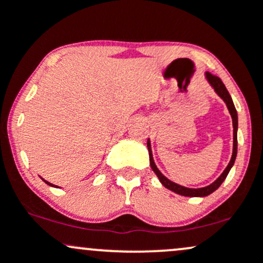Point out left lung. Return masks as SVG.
I'll use <instances>...</instances> for the list:
<instances>
[{
    "instance_id": "obj_1",
    "label": "left lung",
    "mask_w": 263,
    "mask_h": 263,
    "mask_svg": "<svg viewBox=\"0 0 263 263\" xmlns=\"http://www.w3.org/2000/svg\"><path fill=\"white\" fill-rule=\"evenodd\" d=\"M205 78H206L208 83L210 84V86L214 89V91L218 93L220 98L222 99V101L226 104V106H228V110H229V112H230L231 119H232V127H234V146H232V156H231L230 162H229L228 167H226L224 172H222L221 176H220L218 179L215 180V182L211 183L210 185L204 186V188H198V189L186 188V186L179 185V184L172 182V180L168 179L167 177L163 176V174L161 173V171L157 168L156 163H155V161H153L152 148H151V141H149V138L147 140V147H148V152H149L151 168H152L153 172L157 174L159 182H161L167 189H170V190H172V192L177 193V194H179V195H184V197H206V195H209V194H211V193L215 192V190L218 189L220 185H221L222 182H224L225 178L228 177L229 172H230L232 165H234L235 159H236V155H237V125H238L237 123V111H236V108H235L234 102H232L230 93H229L228 89H226L224 83H222L220 78L215 77V75H213L210 73H208V71L205 73Z\"/></svg>"
}]
</instances>
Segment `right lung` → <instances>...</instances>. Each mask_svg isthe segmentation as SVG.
I'll list each match as a JSON object with an SVG mask.
<instances>
[{"instance_id":"obj_1","label":"right lung","mask_w":263,"mask_h":263,"mask_svg":"<svg viewBox=\"0 0 263 263\" xmlns=\"http://www.w3.org/2000/svg\"><path fill=\"white\" fill-rule=\"evenodd\" d=\"M42 179H43V178H42ZM43 180H44V179H43ZM44 182H45V183H47V184H48V185H50V186H57V185H54V184H52V183L47 182V180H44Z\"/></svg>"}]
</instances>
